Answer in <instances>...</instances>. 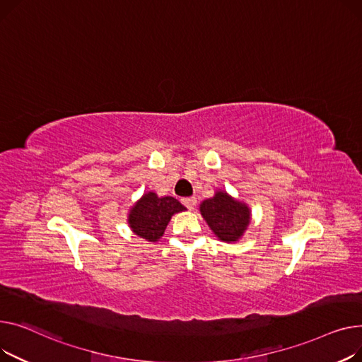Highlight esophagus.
<instances>
[{"label":"esophagus","mask_w":362,"mask_h":362,"mask_svg":"<svg viewBox=\"0 0 362 362\" xmlns=\"http://www.w3.org/2000/svg\"><path fill=\"white\" fill-rule=\"evenodd\" d=\"M182 204L185 207H188L189 210H193L197 204V200H196V197H185V199H182Z\"/></svg>","instance_id":"esophagus-1"}]
</instances>
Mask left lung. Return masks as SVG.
<instances>
[{
    "label": "left lung",
    "mask_w": 362,
    "mask_h": 362,
    "mask_svg": "<svg viewBox=\"0 0 362 362\" xmlns=\"http://www.w3.org/2000/svg\"><path fill=\"white\" fill-rule=\"evenodd\" d=\"M200 214L215 235L225 243L238 241L250 225L248 206L232 199L226 191H216L214 197L204 200Z\"/></svg>",
    "instance_id": "left-lung-1"
}]
</instances>
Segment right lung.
<instances>
[{
	"label": "right lung",
	"mask_w": 362,
	"mask_h": 362,
	"mask_svg": "<svg viewBox=\"0 0 362 362\" xmlns=\"http://www.w3.org/2000/svg\"><path fill=\"white\" fill-rule=\"evenodd\" d=\"M184 210L185 207L177 199L158 197L156 193L148 191L132 207L129 225L140 238L156 243L163 235L171 218Z\"/></svg>",
	"instance_id": "obj_1"
}]
</instances>
